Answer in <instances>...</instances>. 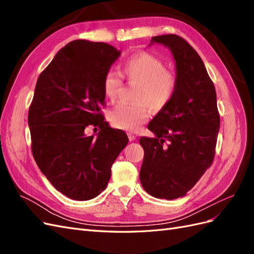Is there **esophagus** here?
Returning <instances> with one entry per match:
<instances>
[{
  "instance_id": "esophagus-1",
  "label": "esophagus",
  "mask_w": 254,
  "mask_h": 254,
  "mask_svg": "<svg viewBox=\"0 0 254 254\" xmlns=\"http://www.w3.org/2000/svg\"><path fill=\"white\" fill-rule=\"evenodd\" d=\"M127 135H128V139H129V141H134L135 140V135L133 134V133H131V132H128L127 133Z\"/></svg>"
}]
</instances>
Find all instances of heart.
I'll return each instance as SVG.
<instances>
[{
  "instance_id": "obj_1",
  "label": "heart",
  "mask_w": 254,
  "mask_h": 254,
  "mask_svg": "<svg viewBox=\"0 0 254 254\" xmlns=\"http://www.w3.org/2000/svg\"><path fill=\"white\" fill-rule=\"evenodd\" d=\"M122 75L130 84H136L135 104H120L109 114L111 124L127 131H136L149 119L150 110L159 111L170 104L177 89V77L166 70L162 60L148 53H139L127 58L122 64ZM123 80L114 71L107 72L103 88L106 97H118Z\"/></svg>"
}]
</instances>
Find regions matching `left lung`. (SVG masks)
<instances>
[{
  "label": "left lung",
  "instance_id": "obj_1",
  "mask_svg": "<svg viewBox=\"0 0 254 254\" xmlns=\"http://www.w3.org/2000/svg\"><path fill=\"white\" fill-rule=\"evenodd\" d=\"M151 43L171 50L177 89L148 124L156 136L140 137V180L149 195L172 200L186 195L212 165L220 119L214 83L198 53L173 34L152 37Z\"/></svg>",
  "mask_w": 254,
  "mask_h": 254
}]
</instances>
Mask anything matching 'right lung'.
I'll return each mask as SVG.
<instances>
[{
	"label": "right lung",
	"instance_id": "obj_1",
	"mask_svg": "<svg viewBox=\"0 0 254 254\" xmlns=\"http://www.w3.org/2000/svg\"><path fill=\"white\" fill-rule=\"evenodd\" d=\"M121 55L104 42L74 40L61 49L37 80L28 110L32 151L54 188L84 201L107 188L127 134L105 121L104 77ZM98 127V135L84 130Z\"/></svg>",
	"mask_w": 254,
	"mask_h": 254
}]
</instances>
